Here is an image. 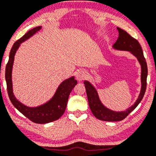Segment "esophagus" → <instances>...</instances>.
Here are the masks:
<instances>
[{
	"label": "esophagus",
	"mask_w": 156,
	"mask_h": 156,
	"mask_svg": "<svg viewBox=\"0 0 156 156\" xmlns=\"http://www.w3.org/2000/svg\"><path fill=\"white\" fill-rule=\"evenodd\" d=\"M86 76L87 73L84 71H80L76 73V79H77V80H79V81H83V80H84L86 78Z\"/></svg>",
	"instance_id": "34e87169"
}]
</instances>
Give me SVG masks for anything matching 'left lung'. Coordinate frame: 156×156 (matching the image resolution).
Here are the masks:
<instances>
[{
  "mask_svg": "<svg viewBox=\"0 0 156 156\" xmlns=\"http://www.w3.org/2000/svg\"><path fill=\"white\" fill-rule=\"evenodd\" d=\"M119 31V37L115 44L113 45L115 49L120 51H130L132 54L138 58L139 62L141 65V90L138 100L132 106L124 112H114L105 107L101 103L99 99L98 92L95 88L88 82L85 81L84 84L86 90L87 98L91 111L94 115L99 120L104 121H120L123 120L138 106L144 98L146 88H147V77L148 70L146 59L144 56L143 51L140 44L135 38L132 37L129 33L118 27Z\"/></svg>",
  "mask_w": 156,
  "mask_h": 156,
  "instance_id": "1",
  "label": "left lung"
}]
</instances>
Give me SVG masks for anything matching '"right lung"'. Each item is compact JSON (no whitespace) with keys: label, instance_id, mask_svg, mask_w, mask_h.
<instances>
[{"label":"right lung","instance_id":"obj_1","mask_svg":"<svg viewBox=\"0 0 156 156\" xmlns=\"http://www.w3.org/2000/svg\"><path fill=\"white\" fill-rule=\"evenodd\" d=\"M40 29H41V27L33 28L25 33L24 36H23L14 43L9 53V61L6 66L5 78L6 81L8 95L13 105L33 123H48L58 120L64 114L67 103H68V97L72 89L77 84V82L76 80H74L73 76L65 80L58 86L53 98L48 103L39 107H36V108H29V107L25 106L22 103L18 102L15 98L12 93V68L13 61H14L15 53L21 42L29 38Z\"/></svg>","mask_w":156,"mask_h":156}]
</instances>
